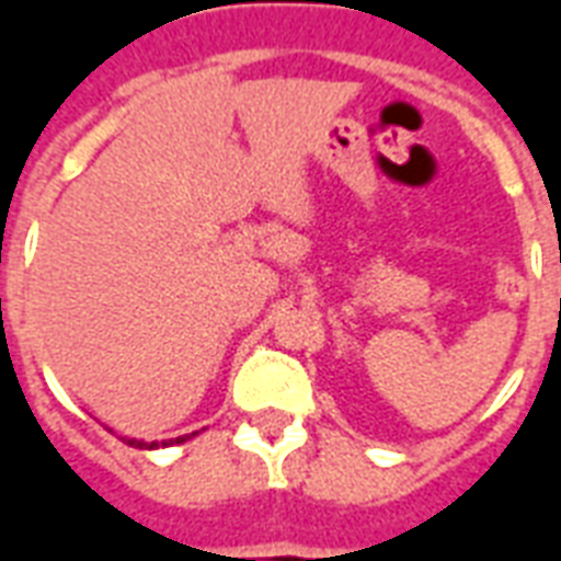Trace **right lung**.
<instances>
[{
  "instance_id": "add662e5",
  "label": "right lung",
  "mask_w": 561,
  "mask_h": 561,
  "mask_svg": "<svg viewBox=\"0 0 561 561\" xmlns=\"http://www.w3.org/2000/svg\"><path fill=\"white\" fill-rule=\"evenodd\" d=\"M192 435H195V433H192ZM185 438H188V435H180V438H171V442H140V438H123V442H126V445H131V447H140V450H144V447H147V450H152V447L173 445V442L180 445V442H185Z\"/></svg>"
}]
</instances>
